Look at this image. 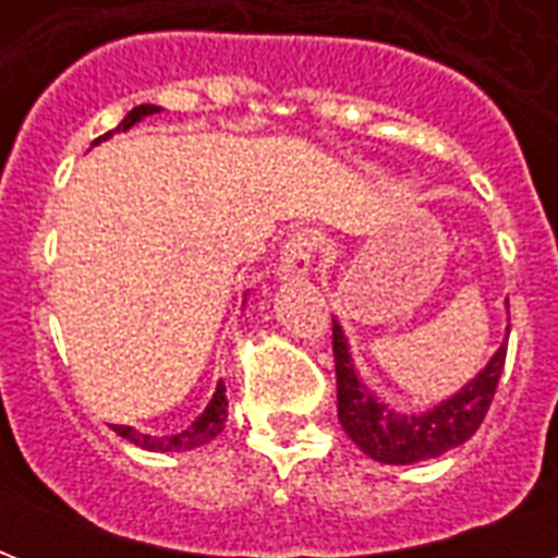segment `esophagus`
Returning a JSON list of instances; mask_svg holds the SVG:
<instances>
[{
	"label": "esophagus",
	"instance_id": "1",
	"mask_svg": "<svg viewBox=\"0 0 558 558\" xmlns=\"http://www.w3.org/2000/svg\"><path fill=\"white\" fill-rule=\"evenodd\" d=\"M324 245V236L313 228H304V231H298L292 234V240L287 243L283 248V260H280V278L283 280H295V278H304L310 266H313L315 254L322 252Z\"/></svg>",
	"mask_w": 558,
	"mask_h": 558
}]
</instances>
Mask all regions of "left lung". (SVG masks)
<instances>
[{"label":"left lung","mask_w":558,"mask_h":558,"mask_svg":"<svg viewBox=\"0 0 558 558\" xmlns=\"http://www.w3.org/2000/svg\"><path fill=\"white\" fill-rule=\"evenodd\" d=\"M332 359H336L341 428L367 458L402 466V463L437 458L442 451L466 442L481 428L486 411L493 405L498 379H501L507 344L498 348L493 362L477 373L466 388L425 414H397L373 397L359 381L339 324H332Z\"/></svg>","instance_id":"left-lung-1"}]
</instances>
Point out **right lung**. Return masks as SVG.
<instances>
[{
  "instance_id": "add662e5",
  "label": "right lung",
  "mask_w": 558,
  "mask_h": 558,
  "mask_svg": "<svg viewBox=\"0 0 558 558\" xmlns=\"http://www.w3.org/2000/svg\"><path fill=\"white\" fill-rule=\"evenodd\" d=\"M153 112H159V107H150V104H144V107H135L130 116L121 121L118 130H130L133 124H138L144 116H153ZM112 133H104L100 138H95V144L109 138ZM226 416H228V399H226V385L219 381L217 385V393L214 399L208 402V408L196 416V423L191 428H185L182 434H173V437H150V434H138L135 428L130 425H112V432L121 434L124 440L135 442V446H142V449H150V451H187V449H196V446H205L208 440H214L222 428H226Z\"/></svg>"
}]
</instances>
